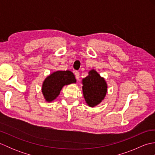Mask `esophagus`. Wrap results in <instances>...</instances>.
I'll list each match as a JSON object with an SVG mask.
<instances>
[{"label":"esophagus","mask_w":155,"mask_h":155,"mask_svg":"<svg viewBox=\"0 0 155 155\" xmlns=\"http://www.w3.org/2000/svg\"><path fill=\"white\" fill-rule=\"evenodd\" d=\"M74 74H75L76 79H77V81H79V79H80V74H79V72H77V71L75 72Z\"/></svg>","instance_id":"obj_1"}]
</instances>
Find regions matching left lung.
I'll return each mask as SVG.
<instances>
[{
	"mask_svg": "<svg viewBox=\"0 0 155 155\" xmlns=\"http://www.w3.org/2000/svg\"><path fill=\"white\" fill-rule=\"evenodd\" d=\"M88 75L83 78V93L87 104L91 107H96L104 100L107 93V83L96 70L88 71Z\"/></svg>",
	"mask_w": 155,
	"mask_h": 155,
	"instance_id": "obj_1",
	"label": "left lung"
}]
</instances>
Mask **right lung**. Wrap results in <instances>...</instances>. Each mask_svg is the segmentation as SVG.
Listing matches in <instances>:
<instances>
[{
  "label": "right lung",
  "instance_id": "1",
  "mask_svg": "<svg viewBox=\"0 0 155 155\" xmlns=\"http://www.w3.org/2000/svg\"><path fill=\"white\" fill-rule=\"evenodd\" d=\"M74 74L70 71H57L47 76L42 84V93L47 103L53 101L65 85L76 83Z\"/></svg>",
  "mask_w": 155,
  "mask_h": 155
}]
</instances>
